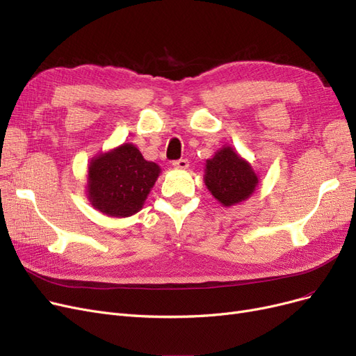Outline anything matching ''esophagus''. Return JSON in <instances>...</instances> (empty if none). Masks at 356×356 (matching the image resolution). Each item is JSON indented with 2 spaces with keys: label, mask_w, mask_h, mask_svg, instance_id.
<instances>
[{
  "label": "esophagus",
  "mask_w": 356,
  "mask_h": 356,
  "mask_svg": "<svg viewBox=\"0 0 356 356\" xmlns=\"http://www.w3.org/2000/svg\"><path fill=\"white\" fill-rule=\"evenodd\" d=\"M173 165H175L176 168L185 170V168L189 167V161H188V160H177V161H173Z\"/></svg>",
  "instance_id": "obj_1"
}]
</instances>
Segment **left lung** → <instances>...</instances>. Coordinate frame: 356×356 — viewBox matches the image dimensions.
<instances>
[{
	"instance_id": "8db88e82",
	"label": "left lung",
	"mask_w": 356,
	"mask_h": 356,
	"mask_svg": "<svg viewBox=\"0 0 356 356\" xmlns=\"http://www.w3.org/2000/svg\"><path fill=\"white\" fill-rule=\"evenodd\" d=\"M204 181L218 204L229 208L251 198L259 177L238 151L225 145L205 161Z\"/></svg>"
}]
</instances>
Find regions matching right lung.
Wrapping results in <instances>:
<instances>
[{"label": "right lung", "instance_id": "right-lung-1", "mask_svg": "<svg viewBox=\"0 0 356 356\" xmlns=\"http://www.w3.org/2000/svg\"><path fill=\"white\" fill-rule=\"evenodd\" d=\"M160 173V165L145 160L134 143L124 142L88 164V200L105 216L130 217L140 211Z\"/></svg>", "mask_w": 356, "mask_h": 356}]
</instances>
